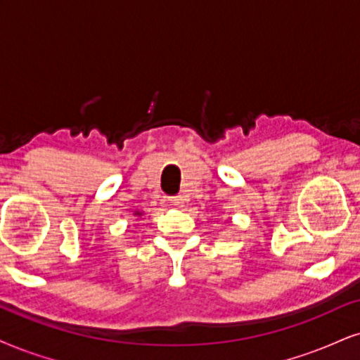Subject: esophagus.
Instances as JSON below:
<instances>
[{
	"label": "esophagus",
	"instance_id": "1",
	"mask_svg": "<svg viewBox=\"0 0 360 360\" xmlns=\"http://www.w3.org/2000/svg\"><path fill=\"white\" fill-rule=\"evenodd\" d=\"M168 202H170L172 205H175V207H184V197H181V195H175V197H170V198H168Z\"/></svg>",
	"mask_w": 360,
	"mask_h": 360
}]
</instances>
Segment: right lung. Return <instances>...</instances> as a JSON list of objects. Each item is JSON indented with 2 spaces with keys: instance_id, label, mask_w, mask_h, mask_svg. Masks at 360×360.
Instances as JSON below:
<instances>
[{
  "instance_id": "obj_1",
  "label": "right lung",
  "mask_w": 360,
  "mask_h": 360,
  "mask_svg": "<svg viewBox=\"0 0 360 360\" xmlns=\"http://www.w3.org/2000/svg\"><path fill=\"white\" fill-rule=\"evenodd\" d=\"M136 215H139V212H136Z\"/></svg>"
}]
</instances>
